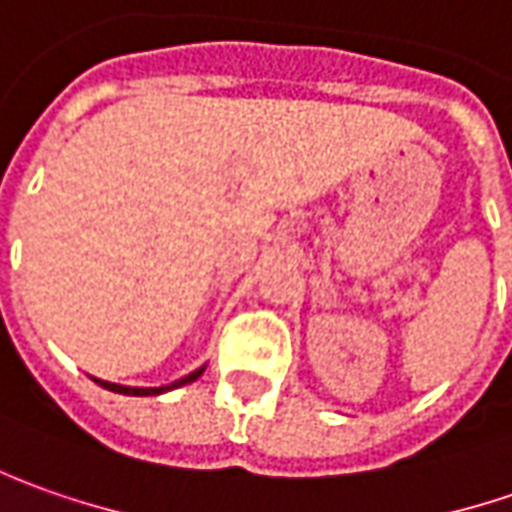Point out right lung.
Returning <instances> with one entry per match:
<instances>
[{"mask_svg":"<svg viewBox=\"0 0 512 512\" xmlns=\"http://www.w3.org/2000/svg\"><path fill=\"white\" fill-rule=\"evenodd\" d=\"M203 368L201 365L198 371H192V374H186L184 379H178V382H172V385H161V388H130V385H115V382H104V379H96L101 388H107V391H115V394H127V397H158V394H164V391H172V388H181L186 382H195V379L201 377Z\"/></svg>","mask_w":512,"mask_h":512,"instance_id":"right-lung-1","label":"right lung"}]
</instances>
